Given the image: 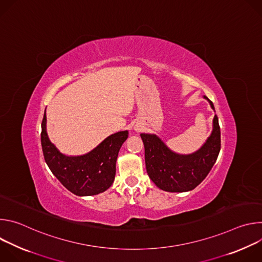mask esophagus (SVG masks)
Here are the masks:
<instances>
[{
    "instance_id": "obj_1",
    "label": "esophagus",
    "mask_w": 262,
    "mask_h": 262,
    "mask_svg": "<svg viewBox=\"0 0 262 262\" xmlns=\"http://www.w3.org/2000/svg\"><path fill=\"white\" fill-rule=\"evenodd\" d=\"M136 130H139V128H136Z\"/></svg>"
}]
</instances>
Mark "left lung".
<instances>
[{
    "label": "left lung",
    "mask_w": 262,
    "mask_h": 262,
    "mask_svg": "<svg viewBox=\"0 0 262 262\" xmlns=\"http://www.w3.org/2000/svg\"><path fill=\"white\" fill-rule=\"evenodd\" d=\"M204 98L214 111L213 103L206 96ZM141 138L149 178L159 189L171 193L194 190L211 170L221 149V132L216 115L212 120L210 136L197 151L190 155L174 152L156 134H141Z\"/></svg>",
    "instance_id": "obj_1"
}]
</instances>
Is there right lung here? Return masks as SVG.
Listing matches in <instances>:
<instances>
[{"label":"right lung","instance_id":"add662e5","mask_svg":"<svg viewBox=\"0 0 262 262\" xmlns=\"http://www.w3.org/2000/svg\"><path fill=\"white\" fill-rule=\"evenodd\" d=\"M128 130L106 137L91 151L82 156H66L53 144L47 132V114L41 123V146L45 160L57 179L77 196H93L113 184L116 161Z\"/></svg>","mask_w":262,"mask_h":262}]
</instances>
